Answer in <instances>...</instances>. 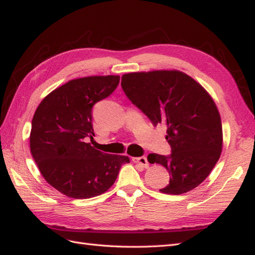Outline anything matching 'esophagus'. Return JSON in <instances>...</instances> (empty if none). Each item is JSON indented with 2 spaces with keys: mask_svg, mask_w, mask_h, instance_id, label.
Here are the masks:
<instances>
[{
  "mask_svg": "<svg viewBox=\"0 0 255 255\" xmlns=\"http://www.w3.org/2000/svg\"><path fill=\"white\" fill-rule=\"evenodd\" d=\"M132 162L133 163H137L140 164L142 167L147 168L149 167V162H147V159L145 156H139V157H132Z\"/></svg>",
  "mask_w": 255,
  "mask_h": 255,
  "instance_id": "obj_1",
  "label": "esophagus"
}]
</instances>
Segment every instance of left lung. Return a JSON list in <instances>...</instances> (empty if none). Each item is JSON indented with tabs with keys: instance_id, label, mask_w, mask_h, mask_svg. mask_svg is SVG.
I'll use <instances>...</instances> for the list:
<instances>
[{
	"instance_id": "1",
	"label": "left lung",
	"mask_w": 255,
	"mask_h": 255,
	"mask_svg": "<svg viewBox=\"0 0 255 255\" xmlns=\"http://www.w3.org/2000/svg\"><path fill=\"white\" fill-rule=\"evenodd\" d=\"M122 88L153 125L167 128L170 154L147 155L151 164H161L169 173V183L159 191L181 194L202 183L223 147L221 116L205 89L178 70L126 74Z\"/></svg>"
}]
</instances>
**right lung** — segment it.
<instances>
[{
	"instance_id": "right-lung-1",
	"label": "right lung",
	"mask_w": 255,
	"mask_h": 255,
	"mask_svg": "<svg viewBox=\"0 0 255 255\" xmlns=\"http://www.w3.org/2000/svg\"><path fill=\"white\" fill-rule=\"evenodd\" d=\"M120 76L68 81L46 96L31 123L30 151L47 183L73 199H89L114 185L125 155L108 154L89 143L94 135L92 108L108 98Z\"/></svg>"
}]
</instances>
